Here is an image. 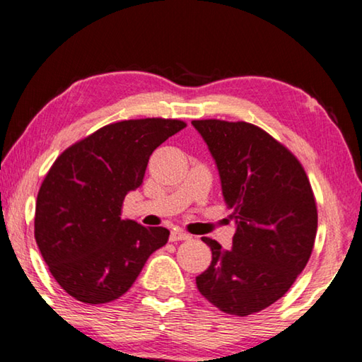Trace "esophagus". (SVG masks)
I'll list each match as a JSON object with an SVG mask.
<instances>
[{
    "label": "esophagus",
    "mask_w": 362,
    "mask_h": 362,
    "mask_svg": "<svg viewBox=\"0 0 362 362\" xmlns=\"http://www.w3.org/2000/svg\"><path fill=\"white\" fill-rule=\"evenodd\" d=\"M169 240L174 241V243L175 241H187V240H189V235L183 230H180V228H174L173 231H170Z\"/></svg>",
    "instance_id": "obj_1"
}]
</instances>
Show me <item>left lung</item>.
<instances>
[{"instance_id":"left-lung-1","label":"left lung","mask_w":362,"mask_h":362,"mask_svg":"<svg viewBox=\"0 0 362 362\" xmlns=\"http://www.w3.org/2000/svg\"><path fill=\"white\" fill-rule=\"evenodd\" d=\"M192 124L217 164L236 223L231 249L203 238L212 262L196 286L223 313L252 315L283 297L306 267L317 230L313 189L298 159L260 127L220 119Z\"/></svg>"}]
</instances>
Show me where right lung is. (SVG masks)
Listing matches in <instances>:
<instances>
[{
  "label": "right lung",
  "mask_w": 362,
  "mask_h": 362,
  "mask_svg": "<svg viewBox=\"0 0 362 362\" xmlns=\"http://www.w3.org/2000/svg\"><path fill=\"white\" fill-rule=\"evenodd\" d=\"M187 124L145 118L103 126L60 155L36 198L35 240L49 272L79 302L99 305L131 289L169 240L163 226L121 220L151 153Z\"/></svg>",
  "instance_id": "right-lung-1"
}]
</instances>
